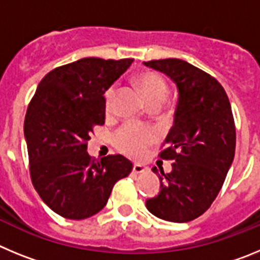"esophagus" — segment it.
Listing matches in <instances>:
<instances>
[{
	"label": "esophagus",
	"instance_id": "34e87169",
	"mask_svg": "<svg viewBox=\"0 0 260 260\" xmlns=\"http://www.w3.org/2000/svg\"><path fill=\"white\" fill-rule=\"evenodd\" d=\"M146 171H147L146 165L134 164V167H133V172H134V173H143V172Z\"/></svg>",
	"mask_w": 260,
	"mask_h": 260
}]
</instances>
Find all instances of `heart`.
<instances>
[{"instance_id": "obj_1", "label": "heart", "mask_w": 260, "mask_h": 260, "mask_svg": "<svg viewBox=\"0 0 260 260\" xmlns=\"http://www.w3.org/2000/svg\"><path fill=\"white\" fill-rule=\"evenodd\" d=\"M139 86L146 96L147 102L164 100L168 96V87L164 79L155 73H144L138 78ZM116 88L110 87L105 92V110L110 112L113 108ZM157 139V133L150 126L137 123H126L119 128L114 137V143L119 151L133 157H142L147 148Z\"/></svg>"}]
</instances>
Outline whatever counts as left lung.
<instances>
[{"label":"left lung","mask_w":260,"mask_h":260,"mask_svg":"<svg viewBox=\"0 0 260 260\" xmlns=\"http://www.w3.org/2000/svg\"><path fill=\"white\" fill-rule=\"evenodd\" d=\"M173 80L178 91L173 126L160 157L173 160L171 173L158 174L160 192L147 199L156 217L187 222L210 208L234 158L236 127L231 103L210 74L178 58L143 62Z\"/></svg>","instance_id":"8db88e82"}]
</instances>
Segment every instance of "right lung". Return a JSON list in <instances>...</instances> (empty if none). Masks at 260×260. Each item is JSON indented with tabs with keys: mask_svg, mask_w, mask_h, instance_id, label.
Listing matches in <instances>:
<instances>
[{
	"mask_svg": "<svg viewBox=\"0 0 260 260\" xmlns=\"http://www.w3.org/2000/svg\"><path fill=\"white\" fill-rule=\"evenodd\" d=\"M133 61L88 57L59 66L41 79L29 103L24 138L31 180L62 217L82 220L102 211L114 183L132 172L122 155L91 157L87 142L105 122V91Z\"/></svg>",
	"mask_w": 260,
	"mask_h": 260,
	"instance_id": "1",
	"label": "right lung"
}]
</instances>
